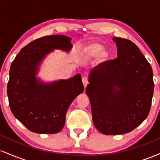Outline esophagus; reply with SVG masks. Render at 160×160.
Segmentation results:
<instances>
[{"instance_id": "34e87169", "label": "esophagus", "mask_w": 160, "mask_h": 160, "mask_svg": "<svg viewBox=\"0 0 160 160\" xmlns=\"http://www.w3.org/2000/svg\"><path fill=\"white\" fill-rule=\"evenodd\" d=\"M82 83H83V86L84 87H86V86L88 85V83H89V81H88V78H86V77H82Z\"/></svg>"}]
</instances>
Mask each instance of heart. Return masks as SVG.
I'll list each match as a JSON object with an SVG mask.
<instances>
[{
	"label": "heart",
	"instance_id": "1",
	"mask_svg": "<svg viewBox=\"0 0 160 160\" xmlns=\"http://www.w3.org/2000/svg\"><path fill=\"white\" fill-rule=\"evenodd\" d=\"M104 46L98 43H91L89 44L86 45L82 49V54L83 58L86 60L92 59L98 57L101 55L102 58L108 59L110 57L109 52L107 51H104Z\"/></svg>",
	"mask_w": 160,
	"mask_h": 160
}]
</instances>
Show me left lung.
<instances>
[{
    "label": "left lung",
    "mask_w": 160,
    "mask_h": 160,
    "mask_svg": "<svg viewBox=\"0 0 160 160\" xmlns=\"http://www.w3.org/2000/svg\"><path fill=\"white\" fill-rule=\"evenodd\" d=\"M117 58L91 70L86 93L95 128L104 135L129 132L147 118L153 95V70L133 42L113 38Z\"/></svg>",
    "instance_id": "1"
}]
</instances>
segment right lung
Masks as SVG:
<instances>
[{
    "label": "right lung",
    "instance_id": "obj_1",
    "mask_svg": "<svg viewBox=\"0 0 160 160\" xmlns=\"http://www.w3.org/2000/svg\"><path fill=\"white\" fill-rule=\"evenodd\" d=\"M71 40L65 35L38 38L23 47L11 64L7 83L9 104L16 118L33 132H59L70 104L84 90L80 74L48 83L36 78L45 56L53 49L69 52Z\"/></svg>",
    "mask_w": 160,
    "mask_h": 160
}]
</instances>
